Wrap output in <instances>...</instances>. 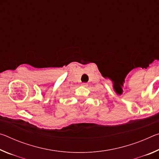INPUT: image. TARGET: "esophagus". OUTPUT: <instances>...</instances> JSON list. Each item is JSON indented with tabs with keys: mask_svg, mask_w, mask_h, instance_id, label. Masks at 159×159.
<instances>
[{
	"mask_svg": "<svg viewBox=\"0 0 159 159\" xmlns=\"http://www.w3.org/2000/svg\"><path fill=\"white\" fill-rule=\"evenodd\" d=\"M81 85H82V86H84V87H85V86H87L88 85H87V83H81Z\"/></svg>",
	"mask_w": 159,
	"mask_h": 159,
	"instance_id": "1",
	"label": "esophagus"
}]
</instances>
